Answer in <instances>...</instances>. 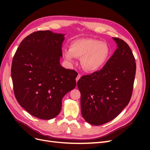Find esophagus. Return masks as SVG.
<instances>
[{
	"mask_svg": "<svg viewBox=\"0 0 150 150\" xmlns=\"http://www.w3.org/2000/svg\"><path fill=\"white\" fill-rule=\"evenodd\" d=\"M81 74H78V76H77V78H76V81H77V82H78V81H79V79L81 78Z\"/></svg>",
	"mask_w": 150,
	"mask_h": 150,
	"instance_id": "1",
	"label": "esophagus"
}]
</instances>
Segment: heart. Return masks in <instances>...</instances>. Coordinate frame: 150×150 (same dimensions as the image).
I'll use <instances>...</instances> for the list:
<instances>
[{
    "label": "heart",
    "instance_id": "1",
    "mask_svg": "<svg viewBox=\"0 0 150 150\" xmlns=\"http://www.w3.org/2000/svg\"><path fill=\"white\" fill-rule=\"evenodd\" d=\"M62 54L68 61L73 62L76 57L81 58L84 70L97 71L106 64L110 54L108 44L93 38H80L72 40L70 48L62 50Z\"/></svg>",
    "mask_w": 150,
    "mask_h": 150
}]
</instances>
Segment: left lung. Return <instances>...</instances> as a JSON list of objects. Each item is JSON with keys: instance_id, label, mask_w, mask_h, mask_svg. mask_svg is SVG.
I'll use <instances>...</instances> for the list:
<instances>
[{"instance_id": "1", "label": "left lung", "mask_w": 150, "mask_h": 150, "mask_svg": "<svg viewBox=\"0 0 150 150\" xmlns=\"http://www.w3.org/2000/svg\"><path fill=\"white\" fill-rule=\"evenodd\" d=\"M117 48L103 69L78 81L81 114L93 125H101L118 116L132 96L136 62L129 46L113 38Z\"/></svg>"}]
</instances>
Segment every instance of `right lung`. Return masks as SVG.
Instances as JSON below:
<instances>
[{
	"mask_svg": "<svg viewBox=\"0 0 150 150\" xmlns=\"http://www.w3.org/2000/svg\"><path fill=\"white\" fill-rule=\"evenodd\" d=\"M64 35L50 30L34 32L22 40L13 57L11 76L16 98L39 119L57 116L62 98L76 86L78 72L60 65Z\"/></svg>",
	"mask_w": 150,
	"mask_h": 150,
	"instance_id": "add662e5",
	"label": "right lung"
}]
</instances>
